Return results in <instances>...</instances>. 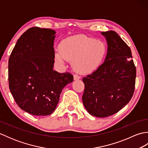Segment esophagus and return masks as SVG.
Instances as JSON below:
<instances>
[{"label": "esophagus", "instance_id": "esophagus-1", "mask_svg": "<svg viewBox=\"0 0 148 148\" xmlns=\"http://www.w3.org/2000/svg\"><path fill=\"white\" fill-rule=\"evenodd\" d=\"M81 78V77L79 76H78L77 74H74V80H77V79H79Z\"/></svg>", "mask_w": 148, "mask_h": 148}]
</instances>
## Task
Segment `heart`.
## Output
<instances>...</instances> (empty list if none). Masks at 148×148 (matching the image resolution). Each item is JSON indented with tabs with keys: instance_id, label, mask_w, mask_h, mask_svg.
I'll use <instances>...</instances> for the list:
<instances>
[{
	"instance_id": "obj_1",
	"label": "heart",
	"mask_w": 148,
	"mask_h": 148,
	"mask_svg": "<svg viewBox=\"0 0 148 148\" xmlns=\"http://www.w3.org/2000/svg\"><path fill=\"white\" fill-rule=\"evenodd\" d=\"M107 51L105 43L84 35L72 36L63 40L60 49L55 51V59L64 65L72 60V67L77 73L88 74L95 71L103 60Z\"/></svg>"
}]
</instances>
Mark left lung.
Returning <instances> with one entry per match:
<instances>
[{"instance_id": "8db88e82", "label": "left lung", "mask_w": 148, "mask_h": 148, "mask_svg": "<svg viewBox=\"0 0 148 148\" xmlns=\"http://www.w3.org/2000/svg\"><path fill=\"white\" fill-rule=\"evenodd\" d=\"M108 42L103 64L83 78L82 100L90 114L105 118L118 112L130 102L135 90L136 68L132 52L114 31L101 33Z\"/></svg>"}]
</instances>
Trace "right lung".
<instances>
[{
	"label": "right lung",
	"mask_w": 148,
	"mask_h": 148,
	"mask_svg": "<svg viewBox=\"0 0 148 148\" xmlns=\"http://www.w3.org/2000/svg\"><path fill=\"white\" fill-rule=\"evenodd\" d=\"M55 31L35 27L19 38L9 58V87L16 103L36 116L51 114L64 88L73 81L69 72L53 70Z\"/></svg>",
	"instance_id": "add662e5"
}]
</instances>
